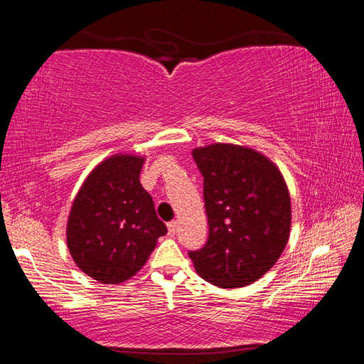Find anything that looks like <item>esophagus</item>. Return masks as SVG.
<instances>
[{
	"mask_svg": "<svg viewBox=\"0 0 364 364\" xmlns=\"http://www.w3.org/2000/svg\"><path fill=\"white\" fill-rule=\"evenodd\" d=\"M167 228H168V234H170V236H175L176 228H178V221H170V223L167 225Z\"/></svg>",
	"mask_w": 364,
	"mask_h": 364,
	"instance_id": "1",
	"label": "esophagus"
}]
</instances>
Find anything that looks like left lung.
Returning a JSON list of instances; mask_svg holds the SVG:
<instances>
[{
  "label": "left lung",
  "instance_id": "1",
  "mask_svg": "<svg viewBox=\"0 0 364 364\" xmlns=\"http://www.w3.org/2000/svg\"><path fill=\"white\" fill-rule=\"evenodd\" d=\"M204 176L208 239L191 250L197 274L213 286L244 287L278 262L291 232V196L278 167L236 144L193 151Z\"/></svg>",
  "mask_w": 364,
  "mask_h": 364
}]
</instances>
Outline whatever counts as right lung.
Returning <instances> with one entry per match:
<instances>
[{
    "mask_svg": "<svg viewBox=\"0 0 364 364\" xmlns=\"http://www.w3.org/2000/svg\"><path fill=\"white\" fill-rule=\"evenodd\" d=\"M144 157L115 154L91 171L73 200L67 247L77 267L102 284H120L144 267L167 234L141 186Z\"/></svg>",
    "mask_w": 364,
    "mask_h": 364,
    "instance_id": "right-lung-1",
    "label": "right lung"
}]
</instances>
